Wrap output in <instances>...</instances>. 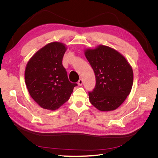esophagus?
Here are the masks:
<instances>
[{"instance_id": "esophagus-1", "label": "esophagus", "mask_w": 158, "mask_h": 158, "mask_svg": "<svg viewBox=\"0 0 158 158\" xmlns=\"http://www.w3.org/2000/svg\"><path fill=\"white\" fill-rule=\"evenodd\" d=\"M82 84H83V80H82V79H80V80H78V84L79 85H82Z\"/></svg>"}]
</instances>
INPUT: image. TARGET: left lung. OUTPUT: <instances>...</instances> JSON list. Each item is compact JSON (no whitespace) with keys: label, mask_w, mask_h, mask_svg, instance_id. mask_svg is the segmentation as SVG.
<instances>
[{"label":"left lung","mask_w":158,"mask_h":158,"mask_svg":"<svg viewBox=\"0 0 158 158\" xmlns=\"http://www.w3.org/2000/svg\"><path fill=\"white\" fill-rule=\"evenodd\" d=\"M85 55L95 76V88L88 92L90 103L102 111L116 109L131 91V66L121 54L107 46L85 50Z\"/></svg>","instance_id":"left-lung-1"}]
</instances>
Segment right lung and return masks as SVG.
Segmentation results:
<instances>
[{"label":"right lung","instance_id":"add662e5","mask_svg":"<svg viewBox=\"0 0 158 158\" xmlns=\"http://www.w3.org/2000/svg\"><path fill=\"white\" fill-rule=\"evenodd\" d=\"M66 48L52 42L38 51L28 61L25 82L31 97L44 109L55 110L69 99L77 84L69 80L62 64Z\"/></svg>","mask_w":158,"mask_h":158}]
</instances>
